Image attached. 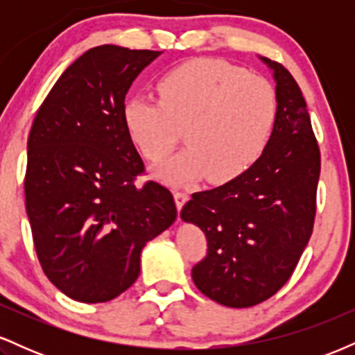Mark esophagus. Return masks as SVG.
Returning <instances> with one entry per match:
<instances>
[{"instance_id":"1","label":"esophagus","mask_w":355,"mask_h":355,"mask_svg":"<svg viewBox=\"0 0 355 355\" xmlns=\"http://www.w3.org/2000/svg\"><path fill=\"white\" fill-rule=\"evenodd\" d=\"M189 191H185V190H175L173 191V198H175V203H177V209H178V211L182 210V207L185 205V202L189 200Z\"/></svg>"}]
</instances>
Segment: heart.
<instances>
[{
    "label": "heart",
    "instance_id": "b5f03b06",
    "mask_svg": "<svg viewBox=\"0 0 355 355\" xmlns=\"http://www.w3.org/2000/svg\"><path fill=\"white\" fill-rule=\"evenodd\" d=\"M157 89L160 100H126L123 120L153 164L172 155L177 126H185L189 148L158 172L165 182H232L266 150L277 120V93L262 76L223 60H195L165 73Z\"/></svg>",
    "mask_w": 355,
    "mask_h": 355
}]
</instances>
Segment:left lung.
Instances as JSON below:
<instances>
[{
  "instance_id": "8db88e82",
  "label": "left lung",
  "mask_w": 355,
  "mask_h": 355,
  "mask_svg": "<svg viewBox=\"0 0 355 355\" xmlns=\"http://www.w3.org/2000/svg\"><path fill=\"white\" fill-rule=\"evenodd\" d=\"M277 81V120L259 160L235 180L197 191L182 218L203 230L207 255L191 268L202 294L252 307L294 274L313 230L320 150L302 92L284 64L263 58Z\"/></svg>"
}]
</instances>
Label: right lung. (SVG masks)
I'll use <instances>...</instances> for the list:
<instances>
[{
    "mask_svg": "<svg viewBox=\"0 0 355 355\" xmlns=\"http://www.w3.org/2000/svg\"><path fill=\"white\" fill-rule=\"evenodd\" d=\"M160 51L103 44L73 61L28 137L26 211L44 275L85 304L108 302L140 275V254L177 218L148 180L123 120L130 85Z\"/></svg>",
    "mask_w": 355,
    "mask_h": 355,
    "instance_id": "add662e5",
    "label": "right lung"
}]
</instances>
